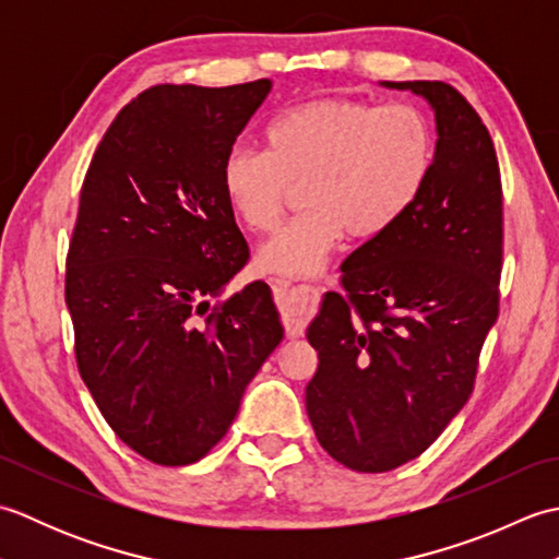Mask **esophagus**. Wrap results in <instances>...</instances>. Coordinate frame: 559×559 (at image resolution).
<instances>
[{
  "label": "esophagus",
  "mask_w": 559,
  "mask_h": 559,
  "mask_svg": "<svg viewBox=\"0 0 559 559\" xmlns=\"http://www.w3.org/2000/svg\"><path fill=\"white\" fill-rule=\"evenodd\" d=\"M271 288H273V295H276V302L281 307L288 329L300 331L307 322V317H310L312 305L317 302L319 295H322V290L317 286H293V283L286 278H271Z\"/></svg>",
  "instance_id": "obj_1"
}]
</instances>
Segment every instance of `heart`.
<instances>
[{
    "label": "heart",
    "instance_id": "b5f03b06",
    "mask_svg": "<svg viewBox=\"0 0 559 559\" xmlns=\"http://www.w3.org/2000/svg\"><path fill=\"white\" fill-rule=\"evenodd\" d=\"M264 153L235 146L221 180L237 218L271 233L302 187L305 211L261 245L257 264L278 276H312L348 230L374 240L406 216L430 180L435 134L413 105L353 98L302 103L264 132Z\"/></svg>",
    "mask_w": 559,
    "mask_h": 559
}]
</instances>
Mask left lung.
Returning a JSON list of instances; mask_svg holds the SVG:
<instances>
[{
  "label": "left lung",
  "mask_w": 559,
  "mask_h": 559,
  "mask_svg": "<svg viewBox=\"0 0 559 559\" xmlns=\"http://www.w3.org/2000/svg\"><path fill=\"white\" fill-rule=\"evenodd\" d=\"M435 110L437 148L420 199L341 264L307 329L319 367L305 406L319 444L358 473L430 447L468 401L500 314L502 180L488 127L444 81H382Z\"/></svg>",
  "instance_id": "8db88e82"
}]
</instances>
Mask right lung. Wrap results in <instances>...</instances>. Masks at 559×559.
I'll return each mask as SVG.
<instances>
[{
  "label": "right lung",
  "instance_id": "1",
  "mask_svg": "<svg viewBox=\"0 0 559 559\" xmlns=\"http://www.w3.org/2000/svg\"><path fill=\"white\" fill-rule=\"evenodd\" d=\"M269 91L139 93L83 177L64 281L79 374L112 432L158 466L221 442L283 338L264 281L209 302L249 259L221 170Z\"/></svg>",
  "mask_w": 559,
  "mask_h": 559
}]
</instances>
